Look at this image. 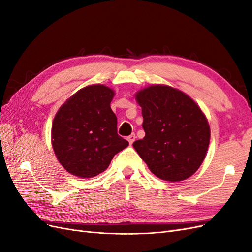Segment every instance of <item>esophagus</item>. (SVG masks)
Masks as SVG:
<instances>
[{
  "label": "esophagus",
  "instance_id": "esophagus-1",
  "mask_svg": "<svg viewBox=\"0 0 252 252\" xmlns=\"http://www.w3.org/2000/svg\"><path fill=\"white\" fill-rule=\"evenodd\" d=\"M127 140H128L129 144H132L134 142V140H135V134L132 133V134H130L129 136H127Z\"/></svg>",
  "mask_w": 252,
  "mask_h": 252
}]
</instances>
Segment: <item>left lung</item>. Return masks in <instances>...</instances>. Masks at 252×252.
Here are the masks:
<instances>
[{"mask_svg":"<svg viewBox=\"0 0 252 252\" xmlns=\"http://www.w3.org/2000/svg\"><path fill=\"white\" fill-rule=\"evenodd\" d=\"M145 136L133 147L158 178L180 182L200 168L207 154L210 128L199 106L183 91L152 85L138 91Z\"/></svg>","mask_w":252,"mask_h":252,"instance_id":"1","label":"left lung"}]
</instances>
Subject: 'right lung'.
I'll return each instance as SVG.
<instances>
[{
  "label": "right lung",
  "instance_id": "1",
  "mask_svg": "<svg viewBox=\"0 0 252 252\" xmlns=\"http://www.w3.org/2000/svg\"><path fill=\"white\" fill-rule=\"evenodd\" d=\"M114 91L96 84L80 89L61 106L51 128L58 161L75 177L94 178L129 143L118 134L110 107Z\"/></svg>",
  "mask_w": 252,
  "mask_h": 252
}]
</instances>
